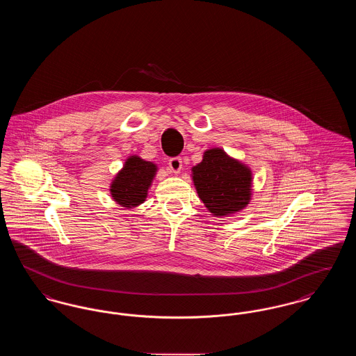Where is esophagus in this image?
<instances>
[{
  "mask_svg": "<svg viewBox=\"0 0 356 356\" xmlns=\"http://www.w3.org/2000/svg\"><path fill=\"white\" fill-rule=\"evenodd\" d=\"M168 165H170V170H173L175 173L180 172L181 167H183V161H181V157L176 156V157H170L168 160Z\"/></svg>",
  "mask_w": 356,
  "mask_h": 356,
  "instance_id": "esophagus-1",
  "label": "esophagus"
}]
</instances>
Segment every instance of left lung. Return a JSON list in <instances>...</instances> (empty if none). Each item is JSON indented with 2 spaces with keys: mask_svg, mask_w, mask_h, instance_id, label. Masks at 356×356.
Wrapping results in <instances>:
<instances>
[{
  "mask_svg": "<svg viewBox=\"0 0 356 356\" xmlns=\"http://www.w3.org/2000/svg\"><path fill=\"white\" fill-rule=\"evenodd\" d=\"M192 170L199 197L215 216L234 213L250 203L251 170L224 151H207Z\"/></svg>",
  "mask_w": 356,
  "mask_h": 356,
  "instance_id": "1",
  "label": "left lung"
}]
</instances>
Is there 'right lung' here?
Masks as SVG:
<instances>
[{
    "mask_svg": "<svg viewBox=\"0 0 356 356\" xmlns=\"http://www.w3.org/2000/svg\"><path fill=\"white\" fill-rule=\"evenodd\" d=\"M156 165L132 156L125 163V167L116 176L111 186L112 197L124 207H136L147 197L148 188L152 183Z\"/></svg>",
    "mask_w": 356,
    "mask_h": 356,
    "instance_id": "right-lung-1",
    "label": "right lung"
}]
</instances>
